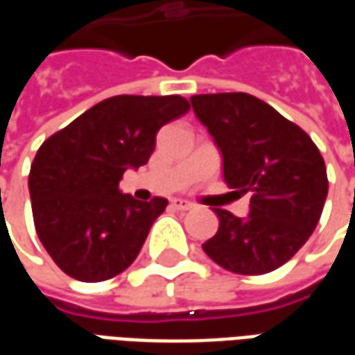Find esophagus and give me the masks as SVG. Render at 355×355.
Segmentation results:
<instances>
[{"label": "esophagus", "instance_id": "esophagus-1", "mask_svg": "<svg viewBox=\"0 0 355 355\" xmlns=\"http://www.w3.org/2000/svg\"><path fill=\"white\" fill-rule=\"evenodd\" d=\"M171 207L177 209V211H190L193 207L190 201L180 200V198H175V200H171Z\"/></svg>", "mask_w": 355, "mask_h": 355}]
</instances>
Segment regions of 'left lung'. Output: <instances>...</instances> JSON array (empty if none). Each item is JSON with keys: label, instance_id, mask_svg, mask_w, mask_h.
Returning a JSON list of instances; mask_svg holds the SVG:
<instances>
[{"label": "left lung", "instance_id": "8db88e82", "mask_svg": "<svg viewBox=\"0 0 355 355\" xmlns=\"http://www.w3.org/2000/svg\"><path fill=\"white\" fill-rule=\"evenodd\" d=\"M190 102L223 154L226 184L251 192L247 218L215 209L218 232L203 251L234 274H268L320 223L329 190L325 162L298 125L253 94H193Z\"/></svg>", "mask_w": 355, "mask_h": 355}]
</instances>
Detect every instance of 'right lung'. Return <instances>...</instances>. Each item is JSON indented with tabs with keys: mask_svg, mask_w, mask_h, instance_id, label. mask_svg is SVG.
Listing matches in <instances>:
<instances>
[{
	"mask_svg": "<svg viewBox=\"0 0 355 355\" xmlns=\"http://www.w3.org/2000/svg\"><path fill=\"white\" fill-rule=\"evenodd\" d=\"M188 110L178 94H117L40 146L28 177L35 232L64 274L104 282L139 257L167 200H135L119 180L146 165L157 131Z\"/></svg>",
	"mask_w": 355,
	"mask_h": 355,
	"instance_id": "add662e5",
	"label": "right lung"
}]
</instances>
